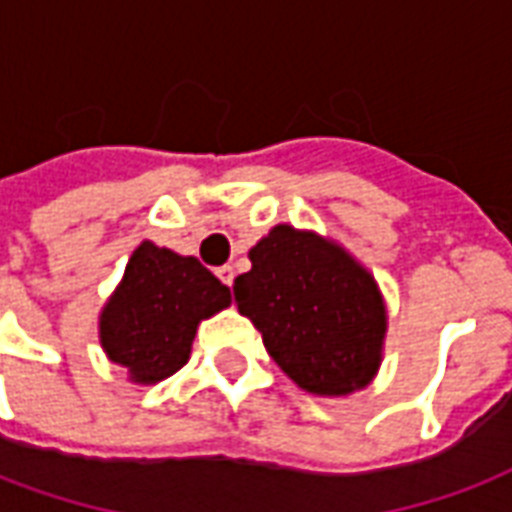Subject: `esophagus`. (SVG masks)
Wrapping results in <instances>:
<instances>
[{
	"instance_id": "1",
	"label": "esophagus",
	"mask_w": 512,
	"mask_h": 512,
	"mask_svg": "<svg viewBox=\"0 0 512 512\" xmlns=\"http://www.w3.org/2000/svg\"><path fill=\"white\" fill-rule=\"evenodd\" d=\"M217 276H219V282H222V285H233V276H236V271H233V266H222V268H217Z\"/></svg>"
}]
</instances>
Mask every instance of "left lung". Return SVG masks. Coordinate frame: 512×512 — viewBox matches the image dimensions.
<instances>
[{"label":"left lung","instance_id":"left-lung-1","mask_svg":"<svg viewBox=\"0 0 512 512\" xmlns=\"http://www.w3.org/2000/svg\"><path fill=\"white\" fill-rule=\"evenodd\" d=\"M249 260L233 295L279 369L314 396L366 388L388 328L374 276L339 244L293 225H276Z\"/></svg>","mask_w":512,"mask_h":512}]
</instances>
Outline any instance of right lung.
<instances>
[{
    "instance_id": "1",
    "label": "right lung",
    "mask_w": 512,
    "mask_h": 512,
    "mask_svg": "<svg viewBox=\"0 0 512 512\" xmlns=\"http://www.w3.org/2000/svg\"><path fill=\"white\" fill-rule=\"evenodd\" d=\"M230 306V290L198 257L143 244L100 314V344L132 382H160L189 361L200 320Z\"/></svg>"
}]
</instances>
